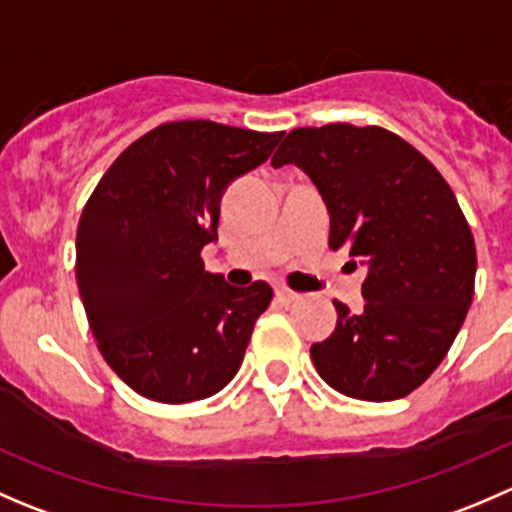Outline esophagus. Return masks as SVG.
Returning <instances> with one entry per match:
<instances>
[{
  "mask_svg": "<svg viewBox=\"0 0 512 512\" xmlns=\"http://www.w3.org/2000/svg\"><path fill=\"white\" fill-rule=\"evenodd\" d=\"M277 299H280L282 304H292V302H299V299H302V294L292 292V289H287V287H280L277 289Z\"/></svg>",
  "mask_w": 512,
  "mask_h": 512,
  "instance_id": "esophagus-1",
  "label": "esophagus"
}]
</instances>
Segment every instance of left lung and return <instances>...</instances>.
Returning a JSON list of instances; mask_svg holds the SVG:
<instances>
[{
    "instance_id": "1",
    "label": "left lung",
    "mask_w": 512,
    "mask_h": 512,
    "mask_svg": "<svg viewBox=\"0 0 512 512\" xmlns=\"http://www.w3.org/2000/svg\"><path fill=\"white\" fill-rule=\"evenodd\" d=\"M287 163L322 193L329 247L366 267L364 309L334 299L337 329L312 344L314 366L352 399H404L441 364L473 302L466 215L431 160L386 128H294L272 156L275 168Z\"/></svg>"
}]
</instances>
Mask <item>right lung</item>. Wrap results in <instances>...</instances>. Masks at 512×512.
Instances as JSON below:
<instances>
[{"mask_svg": "<svg viewBox=\"0 0 512 512\" xmlns=\"http://www.w3.org/2000/svg\"><path fill=\"white\" fill-rule=\"evenodd\" d=\"M282 131L175 121L133 141L98 180L76 230V285L106 364L160 404L230 384L272 287L203 267L220 198L270 158Z\"/></svg>", "mask_w": 512, "mask_h": 512, "instance_id": "obj_1", "label": "right lung"}]
</instances>
